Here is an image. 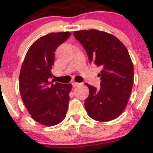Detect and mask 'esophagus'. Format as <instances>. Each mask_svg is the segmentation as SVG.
<instances>
[{
  "mask_svg": "<svg viewBox=\"0 0 153 153\" xmlns=\"http://www.w3.org/2000/svg\"><path fill=\"white\" fill-rule=\"evenodd\" d=\"M72 84L73 86H79L81 84H80V83H78V82H75V81H73V82L72 83Z\"/></svg>",
  "mask_w": 153,
  "mask_h": 153,
  "instance_id": "obj_1",
  "label": "esophagus"
}]
</instances>
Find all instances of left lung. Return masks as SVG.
<instances>
[{
	"mask_svg": "<svg viewBox=\"0 0 153 153\" xmlns=\"http://www.w3.org/2000/svg\"><path fill=\"white\" fill-rule=\"evenodd\" d=\"M74 37L82 44L89 62L102 68L101 88L85 84L89 89L84 106L98 121L119 116L128 103L133 86L134 68L127 49L116 37L96 29L76 31Z\"/></svg>",
	"mask_w": 153,
	"mask_h": 153,
	"instance_id": "1",
	"label": "left lung"
}]
</instances>
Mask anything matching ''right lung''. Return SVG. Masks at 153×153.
I'll return each mask as SVG.
<instances>
[{
  "label": "right lung",
  "mask_w": 153,
  "mask_h": 153,
  "mask_svg": "<svg viewBox=\"0 0 153 153\" xmlns=\"http://www.w3.org/2000/svg\"><path fill=\"white\" fill-rule=\"evenodd\" d=\"M69 32L49 33L29 47L21 69L19 89L32 118L45 126L61 123L66 117L71 84L50 82L55 52L69 38Z\"/></svg>",
  "instance_id": "1"
}]
</instances>
